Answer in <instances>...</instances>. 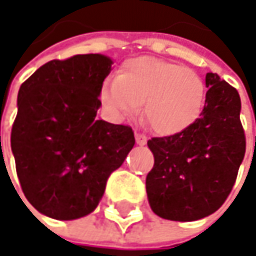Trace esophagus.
I'll list each match as a JSON object with an SVG mask.
<instances>
[{
	"label": "esophagus",
	"mask_w": 256,
	"mask_h": 256,
	"mask_svg": "<svg viewBox=\"0 0 256 256\" xmlns=\"http://www.w3.org/2000/svg\"><path fill=\"white\" fill-rule=\"evenodd\" d=\"M134 139H136L138 145H145L146 144V136L142 134V133H134Z\"/></svg>",
	"instance_id": "1"
}]
</instances>
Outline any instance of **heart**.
Masks as SVG:
<instances>
[{"label":"heart","instance_id":"obj_1","mask_svg":"<svg viewBox=\"0 0 256 256\" xmlns=\"http://www.w3.org/2000/svg\"><path fill=\"white\" fill-rule=\"evenodd\" d=\"M99 100L117 122L133 116L142 104L151 128L169 136L198 120L206 104V82L191 68L139 56L126 60L117 77L104 81Z\"/></svg>","mask_w":256,"mask_h":256}]
</instances>
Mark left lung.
<instances>
[{
  "mask_svg": "<svg viewBox=\"0 0 256 256\" xmlns=\"http://www.w3.org/2000/svg\"><path fill=\"white\" fill-rule=\"evenodd\" d=\"M206 104L198 120L184 132L152 138L154 168L146 196L156 215L197 221L216 212L228 197L246 151L237 90L218 74H206Z\"/></svg>",
  "mask_w": 256,
  "mask_h": 256,
  "instance_id": "left-lung-1",
  "label": "left lung"
}]
</instances>
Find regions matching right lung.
Here are the masks:
<instances>
[{"instance_id":"add662e5","label":"right lung","mask_w":256,"mask_h":256,"mask_svg":"<svg viewBox=\"0 0 256 256\" xmlns=\"http://www.w3.org/2000/svg\"><path fill=\"white\" fill-rule=\"evenodd\" d=\"M112 64L99 53L50 60L19 88L12 151L25 197L48 218L92 214L134 145L128 126L96 117Z\"/></svg>"}]
</instances>
